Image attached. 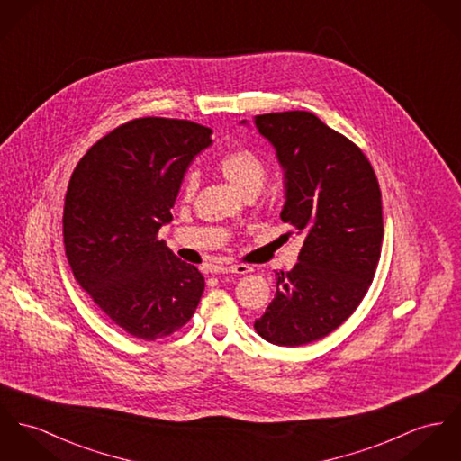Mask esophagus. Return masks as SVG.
<instances>
[{
	"mask_svg": "<svg viewBox=\"0 0 461 461\" xmlns=\"http://www.w3.org/2000/svg\"><path fill=\"white\" fill-rule=\"evenodd\" d=\"M219 272L222 274H239V276H244L252 272V268L249 265H230V267H221Z\"/></svg>",
	"mask_w": 461,
	"mask_h": 461,
	"instance_id": "obj_1",
	"label": "esophagus"
}]
</instances>
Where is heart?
Masks as SVG:
<instances>
[{"label": "heart", "instance_id": "b5f03b06", "mask_svg": "<svg viewBox=\"0 0 461 461\" xmlns=\"http://www.w3.org/2000/svg\"><path fill=\"white\" fill-rule=\"evenodd\" d=\"M217 168L221 176L226 178L239 193H244L250 187L259 189L267 174L263 159L249 149H235L226 152L217 161ZM196 185H198V178L194 174L185 176L182 184V194L185 198H191L196 191Z\"/></svg>", "mask_w": 461, "mask_h": 461}]
</instances>
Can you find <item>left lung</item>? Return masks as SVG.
I'll return each instance as SVG.
<instances>
[{"label": "left lung", "instance_id": "1", "mask_svg": "<svg viewBox=\"0 0 461 461\" xmlns=\"http://www.w3.org/2000/svg\"><path fill=\"white\" fill-rule=\"evenodd\" d=\"M254 126L283 168L281 219L303 235L254 330L276 346H303L339 328L370 287L384 235L381 189L359 147L311 112L256 115Z\"/></svg>", "mask_w": 461, "mask_h": 461}]
</instances>
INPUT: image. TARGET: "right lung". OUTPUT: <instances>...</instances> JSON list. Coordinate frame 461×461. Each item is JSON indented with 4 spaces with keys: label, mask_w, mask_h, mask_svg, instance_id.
<instances>
[{
    "label": "right lung",
    "mask_w": 461,
    "mask_h": 461,
    "mask_svg": "<svg viewBox=\"0 0 461 461\" xmlns=\"http://www.w3.org/2000/svg\"><path fill=\"white\" fill-rule=\"evenodd\" d=\"M211 135L191 121L135 119L95 143L71 174L63 212L71 272L137 339L180 330L205 289L198 268L156 235L174 219L180 184Z\"/></svg>",
    "instance_id": "1"
}]
</instances>
